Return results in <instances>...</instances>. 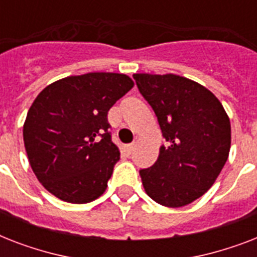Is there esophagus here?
<instances>
[{"instance_id":"obj_1","label":"esophagus","mask_w":257,"mask_h":257,"mask_svg":"<svg viewBox=\"0 0 257 257\" xmlns=\"http://www.w3.org/2000/svg\"><path fill=\"white\" fill-rule=\"evenodd\" d=\"M124 149H125V152L128 153V155H131V153L133 152V149H135V144H128V145H125Z\"/></svg>"}]
</instances>
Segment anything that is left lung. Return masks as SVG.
Segmentation results:
<instances>
[{
  "label": "left lung",
  "mask_w": 257,
  "mask_h": 257,
  "mask_svg": "<svg viewBox=\"0 0 257 257\" xmlns=\"http://www.w3.org/2000/svg\"><path fill=\"white\" fill-rule=\"evenodd\" d=\"M152 106L167 145L152 167L140 169L147 195L177 208L199 199L213 185L229 155L231 122L217 97L176 74H133Z\"/></svg>",
  "instance_id": "left-lung-1"
}]
</instances>
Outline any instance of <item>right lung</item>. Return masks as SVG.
I'll return each instance as SVG.
<instances>
[{
    "label": "right lung",
    "mask_w": 257,
    "mask_h": 257,
    "mask_svg": "<svg viewBox=\"0 0 257 257\" xmlns=\"http://www.w3.org/2000/svg\"><path fill=\"white\" fill-rule=\"evenodd\" d=\"M133 88L121 73H86L50 84L30 106L24 144L38 181L66 203L100 197L120 160L108 112Z\"/></svg>",
    "instance_id": "obj_1"
}]
</instances>
